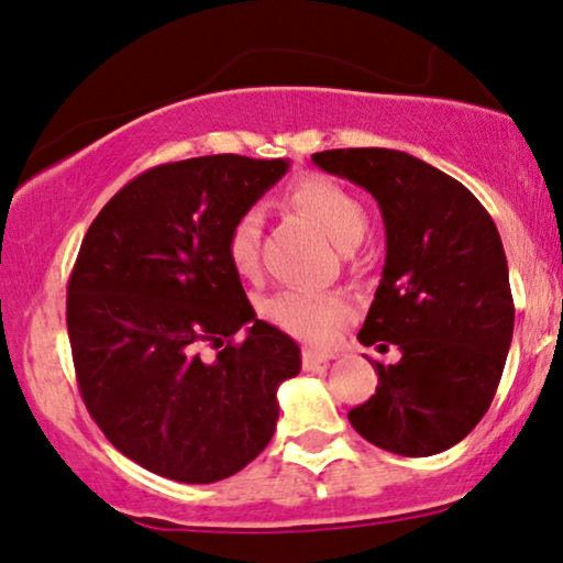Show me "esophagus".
Segmentation results:
<instances>
[{
  "mask_svg": "<svg viewBox=\"0 0 563 563\" xmlns=\"http://www.w3.org/2000/svg\"><path fill=\"white\" fill-rule=\"evenodd\" d=\"M330 358H335L333 351H312V349H307L302 353V366L305 368H318L322 364H328Z\"/></svg>",
  "mask_w": 563,
  "mask_h": 563,
  "instance_id": "34e87169",
  "label": "esophagus"
}]
</instances>
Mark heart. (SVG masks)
Here are the masks:
<instances>
[{
    "instance_id": "heart-1",
    "label": "heart",
    "mask_w": 563,
    "mask_h": 563,
    "mask_svg": "<svg viewBox=\"0 0 563 563\" xmlns=\"http://www.w3.org/2000/svg\"><path fill=\"white\" fill-rule=\"evenodd\" d=\"M287 202L295 210L318 220L341 249H353L368 228L364 205L328 176H302L289 187ZM258 249L261 212L256 207H249L238 214L228 230V261L241 276H253L258 272ZM261 312L266 314L268 322H274L276 328L299 338V341L328 343L335 335V330L351 318V305L333 291L284 289L268 297L261 305Z\"/></svg>"
}]
</instances>
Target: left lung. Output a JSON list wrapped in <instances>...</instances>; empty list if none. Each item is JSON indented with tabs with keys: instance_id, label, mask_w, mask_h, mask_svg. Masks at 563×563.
Wrapping results in <instances>:
<instances>
[{
	"instance_id": "1",
	"label": "left lung",
	"mask_w": 563,
	"mask_h": 563,
	"mask_svg": "<svg viewBox=\"0 0 563 563\" xmlns=\"http://www.w3.org/2000/svg\"><path fill=\"white\" fill-rule=\"evenodd\" d=\"M322 172L379 202L387 258L358 341L399 361L376 395L349 412L368 443L433 456L472 433L489 410L512 341L510 274L495 220L464 184L391 148L312 153Z\"/></svg>"
}]
</instances>
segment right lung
<instances>
[{
  "label": "right lung",
  "mask_w": 563,
  "mask_h": 563,
  "mask_svg": "<svg viewBox=\"0 0 563 563\" xmlns=\"http://www.w3.org/2000/svg\"><path fill=\"white\" fill-rule=\"evenodd\" d=\"M287 172L284 158L233 153L156 166L84 235L66 299L76 379L107 441L153 474L212 484L272 441L276 389L302 356L256 318L225 238ZM205 344L219 349L212 360Z\"/></svg>",
  "instance_id": "1"
}]
</instances>
